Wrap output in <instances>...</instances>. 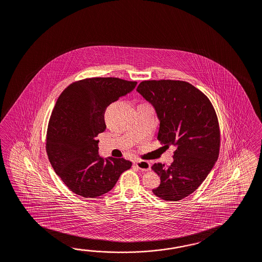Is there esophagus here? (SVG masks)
Instances as JSON below:
<instances>
[{"instance_id":"1","label":"esophagus","mask_w":262,"mask_h":262,"mask_svg":"<svg viewBox=\"0 0 262 262\" xmlns=\"http://www.w3.org/2000/svg\"><path fill=\"white\" fill-rule=\"evenodd\" d=\"M135 165L137 169L143 171H148L150 170V164L148 161H136Z\"/></svg>"}]
</instances>
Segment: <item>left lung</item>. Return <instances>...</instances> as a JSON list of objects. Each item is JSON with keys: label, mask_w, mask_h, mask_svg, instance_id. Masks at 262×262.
Listing matches in <instances>:
<instances>
[{"label": "left lung", "mask_w": 262, "mask_h": 262, "mask_svg": "<svg viewBox=\"0 0 262 262\" xmlns=\"http://www.w3.org/2000/svg\"><path fill=\"white\" fill-rule=\"evenodd\" d=\"M136 91L156 111L158 140L177 147L170 166H152L161 180L152 192L167 201L181 200L198 189L219 158L215 112L204 93L183 81H143Z\"/></svg>", "instance_id": "obj_1"}]
</instances>
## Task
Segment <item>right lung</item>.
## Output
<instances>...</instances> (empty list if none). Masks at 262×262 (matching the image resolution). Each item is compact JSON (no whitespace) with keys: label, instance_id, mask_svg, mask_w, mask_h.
Listing matches in <instances>:
<instances>
[{"label":"right lung","instance_id":"1","mask_svg":"<svg viewBox=\"0 0 262 262\" xmlns=\"http://www.w3.org/2000/svg\"><path fill=\"white\" fill-rule=\"evenodd\" d=\"M136 85L118 78H90L69 85L57 100L48 127L47 152L57 176L78 195L105 194L130 169L132 162L124 158L100 156L96 137L106 129V106Z\"/></svg>","mask_w":262,"mask_h":262}]
</instances>
